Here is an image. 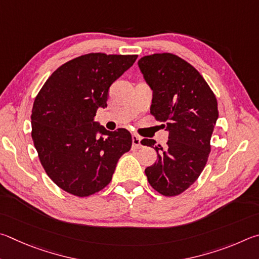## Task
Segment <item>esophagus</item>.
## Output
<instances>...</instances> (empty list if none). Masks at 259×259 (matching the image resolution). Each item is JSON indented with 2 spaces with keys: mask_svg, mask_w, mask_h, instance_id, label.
<instances>
[{
  "mask_svg": "<svg viewBox=\"0 0 259 259\" xmlns=\"http://www.w3.org/2000/svg\"><path fill=\"white\" fill-rule=\"evenodd\" d=\"M132 144L134 148H140L142 146L141 144V138L138 137V135H133L132 137Z\"/></svg>",
  "mask_w": 259,
  "mask_h": 259,
  "instance_id": "1",
  "label": "esophagus"
}]
</instances>
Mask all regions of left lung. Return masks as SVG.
I'll return each instance as SVG.
<instances>
[{
  "mask_svg": "<svg viewBox=\"0 0 259 259\" xmlns=\"http://www.w3.org/2000/svg\"><path fill=\"white\" fill-rule=\"evenodd\" d=\"M152 90L150 112L169 133L166 147L143 139L157 151V161L146 168L151 187L173 197L196 182L206 166L210 139L219 118L217 100L209 85L192 67L171 53H156L138 62Z\"/></svg>",
  "mask_w": 259,
  "mask_h": 259,
  "instance_id": "obj_1",
  "label": "left lung"
}]
</instances>
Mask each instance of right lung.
I'll return each mask as SVG.
<instances>
[{
	"mask_svg": "<svg viewBox=\"0 0 259 259\" xmlns=\"http://www.w3.org/2000/svg\"><path fill=\"white\" fill-rule=\"evenodd\" d=\"M138 56L90 53L63 63L45 81L31 110V138L43 168L59 188L77 197L101 191L132 147L125 128L94 121L107 107L111 84Z\"/></svg>",
	"mask_w": 259,
	"mask_h": 259,
	"instance_id": "add662e5",
	"label": "right lung"
}]
</instances>
